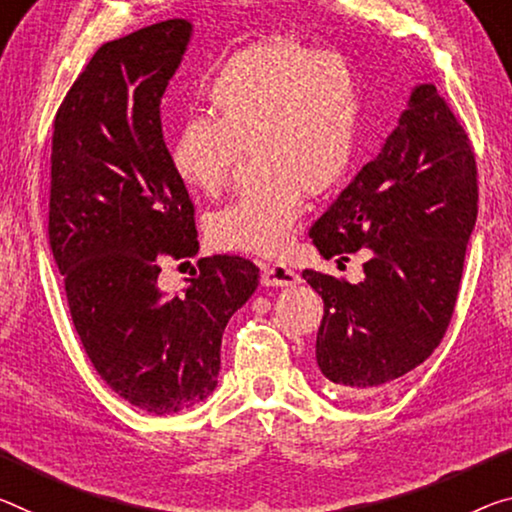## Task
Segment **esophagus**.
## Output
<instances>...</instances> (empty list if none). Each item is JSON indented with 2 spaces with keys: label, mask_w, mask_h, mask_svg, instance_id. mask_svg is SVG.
Segmentation results:
<instances>
[{
  "label": "esophagus",
  "mask_w": 512,
  "mask_h": 512,
  "mask_svg": "<svg viewBox=\"0 0 512 512\" xmlns=\"http://www.w3.org/2000/svg\"><path fill=\"white\" fill-rule=\"evenodd\" d=\"M263 286H272V288H288L300 283V277L290 270L286 265H263V277H261Z\"/></svg>",
  "instance_id": "esophagus-1"
}]
</instances>
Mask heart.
<instances>
[{"label": "heart", "mask_w": 512, "mask_h": 512, "mask_svg": "<svg viewBox=\"0 0 512 512\" xmlns=\"http://www.w3.org/2000/svg\"><path fill=\"white\" fill-rule=\"evenodd\" d=\"M210 116L185 119L169 144L174 174L192 192L222 190L242 151L254 183L208 217V240L226 251L279 256L311 199L348 174L359 132V84L348 59L293 38L233 52L206 89Z\"/></svg>", "instance_id": "heart-1"}]
</instances>
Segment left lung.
Here are the masks:
<instances>
[{
	"mask_svg": "<svg viewBox=\"0 0 512 512\" xmlns=\"http://www.w3.org/2000/svg\"><path fill=\"white\" fill-rule=\"evenodd\" d=\"M476 215L467 132L435 84H416L380 153L309 231L322 258L368 256L359 283L302 272L325 302L316 361L329 382L373 391L432 355L453 316Z\"/></svg>",
	"mask_w": 512,
	"mask_h": 512,
	"instance_id": "8db88e82",
	"label": "left lung"
}]
</instances>
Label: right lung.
Here are the masks:
<instances>
[{
    "mask_svg": "<svg viewBox=\"0 0 512 512\" xmlns=\"http://www.w3.org/2000/svg\"><path fill=\"white\" fill-rule=\"evenodd\" d=\"M192 31L176 18L102 45L52 137L47 233L73 325L102 380L153 414L215 391L226 322L258 288V267L240 256L199 258L183 293L157 286V256L199 254L160 119Z\"/></svg>",
    "mask_w": 512,
    "mask_h": 512,
    "instance_id": "1",
    "label": "right lung"
}]
</instances>
